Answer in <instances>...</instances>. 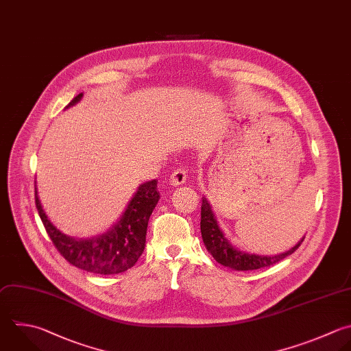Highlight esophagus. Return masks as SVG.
Here are the masks:
<instances>
[{
    "mask_svg": "<svg viewBox=\"0 0 351 351\" xmlns=\"http://www.w3.org/2000/svg\"><path fill=\"white\" fill-rule=\"evenodd\" d=\"M186 177H188V171L184 167H177L171 176H170V184L171 185H182L185 181H186Z\"/></svg>",
    "mask_w": 351,
    "mask_h": 351,
    "instance_id": "34e87169",
    "label": "esophagus"
}]
</instances>
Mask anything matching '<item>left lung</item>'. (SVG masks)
Wrapping results in <instances>:
<instances>
[{
  "label": "left lung",
  "instance_id": "1",
  "mask_svg": "<svg viewBox=\"0 0 351 351\" xmlns=\"http://www.w3.org/2000/svg\"><path fill=\"white\" fill-rule=\"evenodd\" d=\"M200 230H202V237H203L204 245L207 247V250L210 251L213 258L218 263L228 266L230 269H234V270H255V269L271 266V265L282 261L285 256L291 255L292 252H295L304 239L303 237L289 251L276 255V256H261V255L241 252V251L233 248V245L225 239L223 233L218 228V223L213 214L211 206L206 197H203V203H202Z\"/></svg>",
  "mask_w": 351,
  "mask_h": 351
}]
</instances>
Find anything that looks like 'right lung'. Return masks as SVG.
<instances>
[{"label":"right lung","mask_w":351,"mask_h":351,"mask_svg":"<svg viewBox=\"0 0 351 351\" xmlns=\"http://www.w3.org/2000/svg\"><path fill=\"white\" fill-rule=\"evenodd\" d=\"M75 96L66 108L80 101ZM156 180L143 184L121 221L106 234L92 240H75L58 230L43 210L36 188V206L53 245L73 266L95 274H118L130 269L141 256L149 217L159 200Z\"/></svg>","instance_id":"add662e5"}]
</instances>
